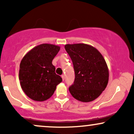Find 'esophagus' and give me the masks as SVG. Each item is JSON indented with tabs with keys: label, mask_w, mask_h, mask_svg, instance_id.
<instances>
[{
	"label": "esophagus",
	"mask_w": 134,
	"mask_h": 134,
	"mask_svg": "<svg viewBox=\"0 0 134 134\" xmlns=\"http://www.w3.org/2000/svg\"><path fill=\"white\" fill-rule=\"evenodd\" d=\"M61 77H62L63 81H64V79H65V76H64V75H62V76Z\"/></svg>",
	"instance_id": "1"
}]
</instances>
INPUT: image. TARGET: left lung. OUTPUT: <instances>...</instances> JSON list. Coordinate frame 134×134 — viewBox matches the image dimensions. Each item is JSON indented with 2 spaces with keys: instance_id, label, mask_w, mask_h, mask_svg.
Returning <instances> with one entry per match:
<instances>
[{
  "instance_id": "obj_1",
  "label": "left lung",
  "mask_w": 134,
  "mask_h": 134,
  "mask_svg": "<svg viewBox=\"0 0 134 134\" xmlns=\"http://www.w3.org/2000/svg\"><path fill=\"white\" fill-rule=\"evenodd\" d=\"M65 49L71 58L75 72L74 82L69 88L70 94L82 102L94 100L108 82V68L104 57L90 44H67Z\"/></svg>"
}]
</instances>
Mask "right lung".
<instances>
[{"mask_svg":"<svg viewBox=\"0 0 134 134\" xmlns=\"http://www.w3.org/2000/svg\"><path fill=\"white\" fill-rule=\"evenodd\" d=\"M60 47L52 44H41L34 47L24 55L20 63L19 79L21 88L34 101L49 99L62 81L55 73L52 60L60 50Z\"/></svg>","mask_w":134,"mask_h":134,"instance_id":"1","label":"right lung"}]
</instances>
